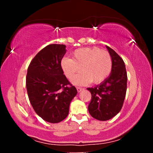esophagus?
Segmentation results:
<instances>
[{
  "instance_id": "34e87169",
  "label": "esophagus",
  "mask_w": 153,
  "mask_h": 153,
  "mask_svg": "<svg viewBox=\"0 0 153 153\" xmlns=\"http://www.w3.org/2000/svg\"><path fill=\"white\" fill-rule=\"evenodd\" d=\"M76 90H77V91H78L79 93V92H81V91H82V90H83V88H79V87H77V88H76Z\"/></svg>"
}]
</instances>
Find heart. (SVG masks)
Listing matches in <instances>:
<instances>
[{
  "instance_id": "heart-1",
  "label": "heart",
  "mask_w": 153,
  "mask_h": 153,
  "mask_svg": "<svg viewBox=\"0 0 153 153\" xmlns=\"http://www.w3.org/2000/svg\"><path fill=\"white\" fill-rule=\"evenodd\" d=\"M60 67L65 76L73 78L79 70L82 71L72 79L75 85H85L90 82L99 84L109 76L113 68L112 58L107 51L99 48H81L75 50L72 59L63 58Z\"/></svg>"
}]
</instances>
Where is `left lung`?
I'll return each instance as SVG.
<instances>
[{
	"instance_id": "1",
	"label": "left lung",
	"mask_w": 153,
	"mask_h": 153,
	"mask_svg": "<svg viewBox=\"0 0 153 153\" xmlns=\"http://www.w3.org/2000/svg\"><path fill=\"white\" fill-rule=\"evenodd\" d=\"M113 60V68L107 79L94 88H88L92 97L88 111L98 120L105 121L120 112L126 95L127 76L123 60L114 50L106 46Z\"/></svg>"
}]
</instances>
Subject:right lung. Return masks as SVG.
<instances>
[{
  "label": "right lung",
  "instance_id": "add662e5",
  "mask_svg": "<svg viewBox=\"0 0 153 153\" xmlns=\"http://www.w3.org/2000/svg\"><path fill=\"white\" fill-rule=\"evenodd\" d=\"M66 46L53 44L44 48L30 62L26 89L33 109L44 120L61 122L68 116L77 91L63 74L60 62Z\"/></svg>",
  "mask_w": 153,
  "mask_h": 153
}]
</instances>
